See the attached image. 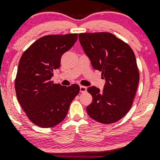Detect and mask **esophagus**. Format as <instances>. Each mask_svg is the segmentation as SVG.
<instances>
[{
    "label": "esophagus",
    "mask_w": 160,
    "mask_h": 160,
    "mask_svg": "<svg viewBox=\"0 0 160 160\" xmlns=\"http://www.w3.org/2000/svg\"><path fill=\"white\" fill-rule=\"evenodd\" d=\"M86 91H87V88L86 87L81 85V86H80V92H81V93H84V92H85Z\"/></svg>",
    "instance_id": "esophagus-1"
}]
</instances>
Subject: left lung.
I'll list each match as a JSON object with an SVG mask.
<instances>
[{"instance_id": "obj_1", "label": "left lung", "mask_w": 160, "mask_h": 160, "mask_svg": "<svg viewBox=\"0 0 160 160\" xmlns=\"http://www.w3.org/2000/svg\"><path fill=\"white\" fill-rule=\"evenodd\" d=\"M80 43L94 69L105 79L104 90L92 86L88 114L101 123H115L127 114L133 104L140 74L130 46L110 32L78 34Z\"/></svg>"}]
</instances>
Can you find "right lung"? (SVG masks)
Wrapping results in <instances>:
<instances>
[{"label": "right lung", "instance_id": "right-lung-1", "mask_svg": "<svg viewBox=\"0 0 160 160\" xmlns=\"http://www.w3.org/2000/svg\"><path fill=\"white\" fill-rule=\"evenodd\" d=\"M78 34L47 35L37 39L22 55L15 79V90L27 118L37 126L49 128L66 117L70 104L78 94L76 84H54L53 70L61 57L72 47Z\"/></svg>", "mask_w": 160, "mask_h": 160}]
</instances>
